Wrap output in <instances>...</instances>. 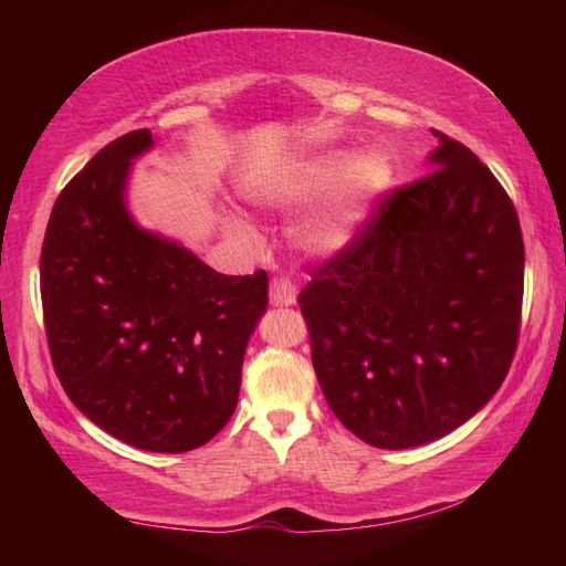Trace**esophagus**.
I'll return each mask as SVG.
<instances>
[{
	"mask_svg": "<svg viewBox=\"0 0 566 566\" xmlns=\"http://www.w3.org/2000/svg\"><path fill=\"white\" fill-rule=\"evenodd\" d=\"M272 306H292L296 304V286L286 276H274L270 284Z\"/></svg>",
	"mask_w": 566,
	"mask_h": 566,
	"instance_id": "1",
	"label": "esophagus"
}]
</instances>
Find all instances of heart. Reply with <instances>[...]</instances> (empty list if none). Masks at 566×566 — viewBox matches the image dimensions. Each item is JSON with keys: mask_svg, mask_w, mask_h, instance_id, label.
<instances>
[{"mask_svg": "<svg viewBox=\"0 0 566 566\" xmlns=\"http://www.w3.org/2000/svg\"><path fill=\"white\" fill-rule=\"evenodd\" d=\"M394 167L389 155L379 148L363 153H328L296 165L274 182L260 187L252 199L264 207L290 209L316 201L333 191V197L296 231V243L316 255L340 252L363 231L371 211L389 189ZM238 243L252 245L258 240L252 226L240 219L226 223Z\"/></svg>", "mask_w": 566, "mask_h": 566, "instance_id": "b5f03b06", "label": "heart"}]
</instances>
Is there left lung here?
Returning <instances> with one entry per match:
<instances>
[{
  "mask_svg": "<svg viewBox=\"0 0 566 566\" xmlns=\"http://www.w3.org/2000/svg\"><path fill=\"white\" fill-rule=\"evenodd\" d=\"M432 136V172L391 191L298 296L331 411L381 450L418 448L482 411L521 331L518 213L472 150Z\"/></svg>",
  "mask_w": 566,
  "mask_h": 566,
  "instance_id": "obj_1",
  "label": "left lung"
}]
</instances>
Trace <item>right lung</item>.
Instances as JSON below:
<instances>
[{
	"mask_svg": "<svg viewBox=\"0 0 566 566\" xmlns=\"http://www.w3.org/2000/svg\"><path fill=\"white\" fill-rule=\"evenodd\" d=\"M148 128L112 140L60 191L41 250L48 347L70 401L148 452L209 442L238 406L268 272L228 276L138 226L126 203Z\"/></svg>",
	"mask_w": 566,
	"mask_h": 566,
	"instance_id": "1",
	"label": "right lung"
}]
</instances>
